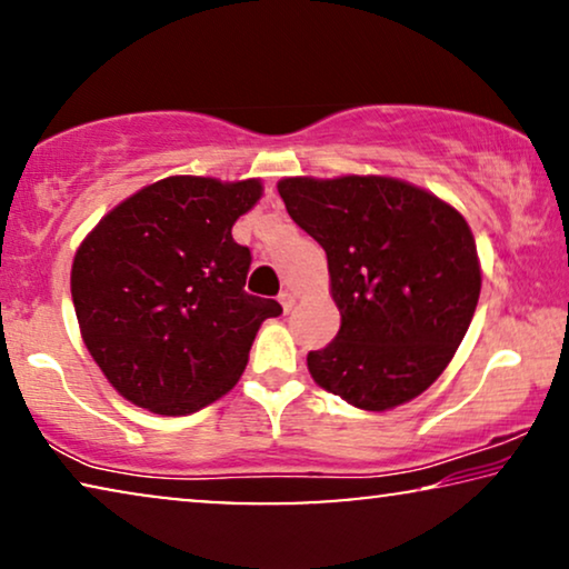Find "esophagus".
Returning a JSON list of instances; mask_svg holds the SVG:
<instances>
[{"label": "esophagus", "instance_id": "1", "mask_svg": "<svg viewBox=\"0 0 569 569\" xmlns=\"http://www.w3.org/2000/svg\"><path fill=\"white\" fill-rule=\"evenodd\" d=\"M279 306H282L284 313H290L292 306H295V295L290 290H284L282 295H279Z\"/></svg>", "mask_w": 569, "mask_h": 569}]
</instances>
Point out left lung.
I'll use <instances>...</instances> for the list:
<instances>
[{
	"instance_id": "1",
	"label": "left lung",
	"mask_w": 569,
	"mask_h": 569,
	"mask_svg": "<svg viewBox=\"0 0 569 569\" xmlns=\"http://www.w3.org/2000/svg\"><path fill=\"white\" fill-rule=\"evenodd\" d=\"M287 212L329 259L341 329L308 355L326 391L388 411L427 391L453 360L477 310L481 263L453 204L391 176H295Z\"/></svg>"
}]
</instances>
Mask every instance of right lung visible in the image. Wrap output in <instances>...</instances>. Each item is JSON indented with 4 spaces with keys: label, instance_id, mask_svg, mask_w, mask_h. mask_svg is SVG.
Returning a JSON list of instances; mask_svg holds the SVG:
<instances>
[{
    "label": "right lung",
    "instance_id": "obj_1",
    "mask_svg": "<svg viewBox=\"0 0 569 569\" xmlns=\"http://www.w3.org/2000/svg\"><path fill=\"white\" fill-rule=\"evenodd\" d=\"M259 178L168 176L116 204L77 248L72 302L84 347L134 407L181 417L243 376L277 300L248 295L251 251L232 224Z\"/></svg>",
    "mask_w": 569,
    "mask_h": 569
}]
</instances>
